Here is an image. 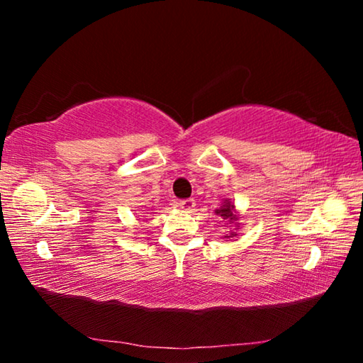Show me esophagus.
<instances>
[{"instance_id":"obj_1","label":"esophagus","mask_w":363,"mask_h":363,"mask_svg":"<svg viewBox=\"0 0 363 363\" xmlns=\"http://www.w3.org/2000/svg\"><path fill=\"white\" fill-rule=\"evenodd\" d=\"M177 206L181 208V210H186V211H192L195 208V200L194 199H186V200H181Z\"/></svg>"}]
</instances>
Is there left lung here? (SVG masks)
I'll return each instance as SVG.
<instances>
[{"mask_svg":"<svg viewBox=\"0 0 363 363\" xmlns=\"http://www.w3.org/2000/svg\"><path fill=\"white\" fill-rule=\"evenodd\" d=\"M214 213H216V216H220V219L227 220V224L235 225V229H238V227H240V225H238V223H237L238 214H237V210H235V205H233L229 199H225L223 206H219L218 210H214ZM235 235H237V232L233 230L230 233H227V235H224V237L225 238H230V237H235Z\"/></svg>","mask_w":363,"mask_h":363,"instance_id":"8db88e82","label":"left lung"}]
</instances>
